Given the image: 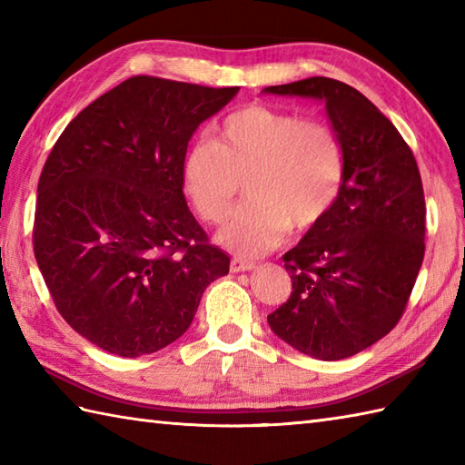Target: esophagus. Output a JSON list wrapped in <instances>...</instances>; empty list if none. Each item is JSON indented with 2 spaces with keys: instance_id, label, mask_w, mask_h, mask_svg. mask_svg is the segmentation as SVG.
I'll return each mask as SVG.
<instances>
[{
  "instance_id": "esophagus-1",
  "label": "esophagus",
  "mask_w": 465,
  "mask_h": 465,
  "mask_svg": "<svg viewBox=\"0 0 465 465\" xmlns=\"http://www.w3.org/2000/svg\"><path fill=\"white\" fill-rule=\"evenodd\" d=\"M230 268H232V272H233V273H240V272H252V270H255V263H253V262H248V260L233 258Z\"/></svg>"
}]
</instances>
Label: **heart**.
Wrapping results in <instances>:
<instances>
[{"instance_id":"1","label":"heart","mask_w":465,"mask_h":465,"mask_svg":"<svg viewBox=\"0 0 465 465\" xmlns=\"http://www.w3.org/2000/svg\"><path fill=\"white\" fill-rule=\"evenodd\" d=\"M248 202L217 242L240 258L282 243L290 225L305 230L331 210L343 183V150L330 125L250 105L227 115L215 143L195 142L183 155L182 185L202 220L220 223L240 182Z\"/></svg>"}]
</instances>
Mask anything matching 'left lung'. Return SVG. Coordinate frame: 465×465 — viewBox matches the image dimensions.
<instances>
[{"instance_id": "left-lung-1", "label": "left lung", "mask_w": 465, "mask_h": 465, "mask_svg": "<svg viewBox=\"0 0 465 465\" xmlns=\"http://www.w3.org/2000/svg\"><path fill=\"white\" fill-rule=\"evenodd\" d=\"M263 94L322 102L343 150L338 200L283 255L292 295L268 323L310 358H350L396 328L421 268L426 202L416 157L348 84L308 77Z\"/></svg>"}]
</instances>
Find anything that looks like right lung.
Returning <instances> with one entry per match:
<instances>
[{"label":"right lung","instance_id":"1","mask_svg":"<svg viewBox=\"0 0 465 465\" xmlns=\"http://www.w3.org/2000/svg\"><path fill=\"white\" fill-rule=\"evenodd\" d=\"M240 87L135 75L77 114L37 183L34 252L62 318L140 358L182 338L230 272L187 207L182 163L200 124Z\"/></svg>","mask_w":465,"mask_h":465}]
</instances>
